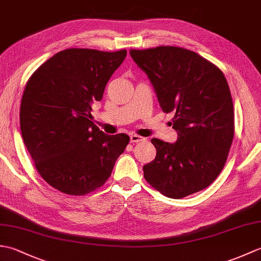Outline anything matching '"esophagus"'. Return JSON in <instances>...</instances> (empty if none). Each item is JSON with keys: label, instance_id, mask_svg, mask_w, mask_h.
I'll list each match as a JSON object with an SVG mask.
<instances>
[{"label": "esophagus", "instance_id": "esophagus-1", "mask_svg": "<svg viewBox=\"0 0 261 261\" xmlns=\"http://www.w3.org/2000/svg\"><path fill=\"white\" fill-rule=\"evenodd\" d=\"M143 139H145V138H142V137L138 136V135H131V136H130V142H132V143L140 142V141H142Z\"/></svg>", "mask_w": 261, "mask_h": 261}]
</instances>
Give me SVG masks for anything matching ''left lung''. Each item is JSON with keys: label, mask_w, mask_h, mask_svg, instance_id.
Listing matches in <instances>:
<instances>
[{"label": "left lung", "mask_w": 261, "mask_h": 261, "mask_svg": "<svg viewBox=\"0 0 261 261\" xmlns=\"http://www.w3.org/2000/svg\"><path fill=\"white\" fill-rule=\"evenodd\" d=\"M165 113L173 112L175 143L151 139L157 154L143 166L146 180L163 195L182 198L210 186L222 171L234 136L230 87L218 66L185 48L131 49Z\"/></svg>", "instance_id": "left-lung-1"}]
</instances>
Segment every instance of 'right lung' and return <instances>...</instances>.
<instances>
[{
  "label": "right lung",
  "mask_w": 261,
  "mask_h": 261,
  "mask_svg": "<svg viewBox=\"0 0 261 261\" xmlns=\"http://www.w3.org/2000/svg\"><path fill=\"white\" fill-rule=\"evenodd\" d=\"M125 56L124 49H66L27 83L20 107L22 138L38 173L59 192L82 196L104 185L130 141L125 134L104 135L91 114Z\"/></svg>",
  "instance_id": "right-lung-1"
}]
</instances>
